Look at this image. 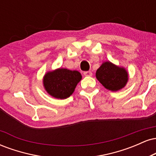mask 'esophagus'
Instances as JSON below:
<instances>
[{"label": "esophagus", "mask_w": 156, "mask_h": 156, "mask_svg": "<svg viewBox=\"0 0 156 156\" xmlns=\"http://www.w3.org/2000/svg\"><path fill=\"white\" fill-rule=\"evenodd\" d=\"M83 75L85 76H92V73L91 71H87V72H84Z\"/></svg>", "instance_id": "1"}]
</instances>
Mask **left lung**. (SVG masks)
<instances>
[{
  "mask_svg": "<svg viewBox=\"0 0 156 156\" xmlns=\"http://www.w3.org/2000/svg\"><path fill=\"white\" fill-rule=\"evenodd\" d=\"M96 78L105 89L117 92L125 87L128 80V73L124 67L105 62L97 70Z\"/></svg>",
  "mask_w": 156,
  "mask_h": 156,
  "instance_id": "8db88e82",
  "label": "left lung"
}]
</instances>
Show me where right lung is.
Listing matches in <instances>:
<instances>
[{
    "label": "right lung",
    "mask_w": 156,
    "mask_h": 156,
    "mask_svg": "<svg viewBox=\"0 0 156 156\" xmlns=\"http://www.w3.org/2000/svg\"><path fill=\"white\" fill-rule=\"evenodd\" d=\"M81 78L78 71L58 68L44 75L43 86L51 96L57 99H66L74 92Z\"/></svg>",
    "instance_id": "1"
}]
</instances>
